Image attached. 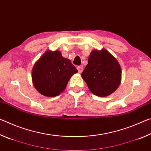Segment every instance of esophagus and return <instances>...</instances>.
I'll return each mask as SVG.
<instances>
[{"label": "esophagus", "mask_w": 151, "mask_h": 151, "mask_svg": "<svg viewBox=\"0 0 151 151\" xmlns=\"http://www.w3.org/2000/svg\"><path fill=\"white\" fill-rule=\"evenodd\" d=\"M77 70H78V73H81L82 72H83V66H77Z\"/></svg>", "instance_id": "esophagus-1"}]
</instances>
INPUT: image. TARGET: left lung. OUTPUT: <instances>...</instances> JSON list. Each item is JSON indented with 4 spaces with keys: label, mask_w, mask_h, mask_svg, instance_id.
Wrapping results in <instances>:
<instances>
[{
    "label": "left lung",
    "mask_w": 151,
    "mask_h": 151,
    "mask_svg": "<svg viewBox=\"0 0 151 151\" xmlns=\"http://www.w3.org/2000/svg\"><path fill=\"white\" fill-rule=\"evenodd\" d=\"M121 68L106 49L94 50L89 55L82 78L94 95L106 96L115 91L121 82Z\"/></svg>",
    "instance_id": "8db88e82"
}]
</instances>
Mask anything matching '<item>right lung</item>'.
<instances>
[{
	"instance_id": "obj_1",
	"label": "right lung",
	"mask_w": 151,
	"mask_h": 151,
	"mask_svg": "<svg viewBox=\"0 0 151 151\" xmlns=\"http://www.w3.org/2000/svg\"><path fill=\"white\" fill-rule=\"evenodd\" d=\"M78 72L69 59L58 50H48L35 63L32 80L35 88L45 96L59 95L72 75Z\"/></svg>"
}]
</instances>
